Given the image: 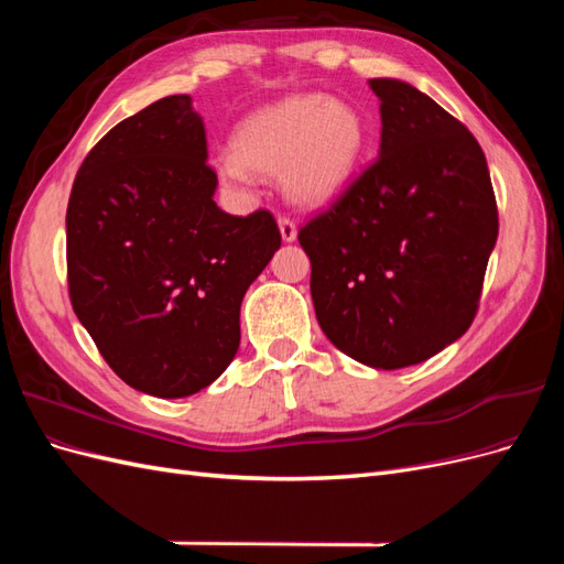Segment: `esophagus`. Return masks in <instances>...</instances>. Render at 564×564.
<instances>
[{"label": "esophagus", "instance_id": "obj_1", "mask_svg": "<svg viewBox=\"0 0 564 564\" xmlns=\"http://www.w3.org/2000/svg\"><path fill=\"white\" fill-rule=\"evenodd\" d=\"M280 232H282V240L284 242H294L296 240V224H294V218H289V216H280Z\"/></svg>", "mask_w": 564, "mask_h": 564}]
</instances>
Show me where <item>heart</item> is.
<instances>
[{
	"label": "heart",
	"instance_id": "obj_1",
	"mask_svg": "<svg viewBox=\"0 0 564 564\" xmlns=\"http://www.w3.org/2000/svg\"><path fill=\"white\" fill-rule=\"evenodd\" d=\"M365 145L367 124L355 106L317 94L294 96L247 117L218 172L235 183L251 174L282 176L289 197L315 207L344 191Z\"/></svg>",
	"mask_w": 564,
	"mask_h": 564
}]
</instances>
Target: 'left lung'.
Masks as SVG:
<instances>
[{"mask_svg": "<svg viewBox=\"0 0 564 564\" xmlns=\"http://www.w3.org/2000/svg\"><path fill=\"white\" fill-rule=\"evenodd\" d=\"M381 150L299 230L322 332L352 360L402 369L464 336L499 212L485 152L431 96L371 79Z\"/></svg>", "mask_w": 564, "mask_h": 564, "instance_id": "left-lung-1", "label": "left lung"}]
</instances>
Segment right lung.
Here are the masks:
<instances>
[{"mask_svg": "<svg viewBox=\"0 0 564 564\" xmlns=\"http://www.w3.org/2000/svg\"><path fill=\"white\" fill-rule=\"evenodd\" d=\"M216 183L187 94L112 127L73 183V311L117 377L148 395L187 398L226 371L242 299L282 245L270 212H220Z\"/></svg>", "mask_w": 564, "mask_h": 564, "instance_id": "right-lung-1", "label": "right lung"}]
</instances>
